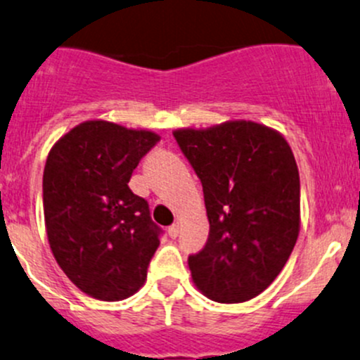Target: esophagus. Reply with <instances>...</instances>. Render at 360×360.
<instances>
[{
	"label": "esophagus",
	"mask_w": 360,
	"mask_h": 360,
	"mask_svg": "<svg viewBox=\"0 0 360 360\" xmlns=\"http://www.w3.org/2000/svg\"><path fill=\"white\" fill-rule=\"evenodd\" d=\"M179 233H180V226L179 225H172L168 228V235L172 238H176L179 237Z\"/></svg>",
	"instance_id": "1"
}]
</instances>
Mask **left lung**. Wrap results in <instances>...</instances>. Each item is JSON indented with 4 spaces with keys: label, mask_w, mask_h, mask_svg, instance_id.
<instances>
[{
    "label": "left lung",
    "mask_w": 360,
    "mask_h": 360,
    "mask_svg": "<svg viewBox=\"0 0 360 360\" xmlns=\"http://www.w3.org/2000/svg\"><path fill=\"white\" fill-rule=\"evenodd\" d=\"M200 179L210 237L188 256L207 299H254L287 264L300 231V180L287 139L250 120L173 132Z\"/></svg>",
    "instance_id": "1"
}]
</instances>
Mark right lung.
I'll return each instance as SVG.
<instances>
[{"label": "right lung", "instance_id": "1", "mask_svg": "<svg viewBox=\"0 0 360 360\" xmlns=\"http://www.w3.org/2000/svg\"><path fill=\"white\" fill-rule=\"evenodd\" d=\"M160 139L150 130L87 120L49 150L42 175L49 247L72 283L92 299L123 300L148 278L160 228L129 181Z\"/></svg>", "mask_w": 360, "mask_h": 360}]
</instances>
